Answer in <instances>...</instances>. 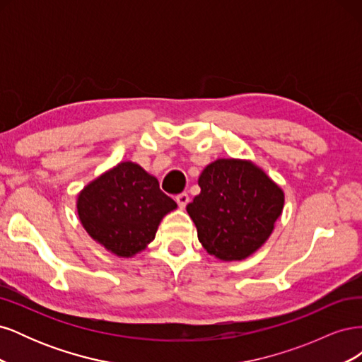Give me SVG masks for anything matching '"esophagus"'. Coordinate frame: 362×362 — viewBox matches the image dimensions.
<instances>
[{
	"label": "esophagus",
	"mask_w": 362,
	"mask_h": 362,
	"mask_svg": "<svg viewBox=\"0 0 362 362\" xmlns=\"http://www.w3.org/2000/svg\"><path fill=\"white\" fill-rule=\"evenodd\" d=\"M175 199H177L178 206L182 210V208H185V205L189 204V194L187 193H180Z\"/></svg>",
	"instance_id": "1"
}]
</instances>
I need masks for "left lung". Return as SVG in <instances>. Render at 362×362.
Wrapping results in <instances>:
<instances>
[{"mask_svg":"<svg viewBox=\"0 0 362 362\" xmlns=\"http://www.w3.org/2000/svg\"><path fill=\"white\" fill-rule=\"evenodd\" d=\"M201 193L187 205L208 254L242 261L257 252L275 229L284 192L250 160L218 158L202 170Z\"/></svg>","mask_w":362,"mask_h":362,"instance_id":"left-lung-1","label":"left lung"}]
</instances>
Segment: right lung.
Wrapping results in <instances>:
<instances>
[{
  "label": "right lung",
  "mask_w": 362,
  "mask_h": 362,
  "mask_svg": "<svg viewBox=\"0 0 362 362\" xmlns=\"http://www.w3.org/2000/svg\"><path fill=\"white\" fill-rule=\"evenodd\" d=\"M177 202L160 190L156 177L122 161L80 192L76 211L86 233L120 258H131L156 238L160 222Z\"/></svg>",
  "instance_id": "1"
}]
</instances>
